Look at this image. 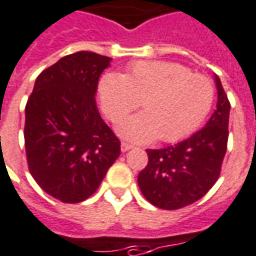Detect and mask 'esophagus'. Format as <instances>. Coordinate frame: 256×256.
<instances>
[{
  "label": "esophagus",
  "instance_id": "1",
  "mask_svg": "<svg viewBox=\"0 0 256 256\" xmlns=\"http://www.w3.org/2000/svg\"><path fill=\"white\" fill-rule=\"evenodd\" d=\"M130 148H134V146L130 144V143H126V142H122V143H121V151H122V152H126V151L130 150Z\"/></svg>",
  "mask_w": 256,
  "mask_h": 256
}]
</instances>
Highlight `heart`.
Segmentation results:
<instances>
[{
  "mask_svg": "<svg viewBox=\"0 0 256 256\" xmlns=\"http://www.w3.org/2000/svg\"><path fill=\"white\" fill-rule=\"evenodd\" d=\"M212 82L169 61H138L126 74L108 72L100 82L102 109L118 124L142 100L143 112L118 128L122 138L147 143L160 138L176 143L202 126L214 102Z\"/></svg>",
  "mask_w": 256,
  "mask_h": 256,
  "instance_id": "b5f03b06",
  "label": "heart"
}]
</instances>
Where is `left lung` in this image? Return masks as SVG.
I'll return each mask as SVG.
<instances>
[{"mask_svg": "<svg viewBox=\"0 0 256 256\" xmlns=\"http://www.w3.org/2000/svg\"><path fill=\"white\" fill-rule=\"evenodd\" d=\"M217 109L206 126L186 140L160 150H146L148 162L138 184L147 200L165 210H177L204 196L221 173L228 146L230 102L216 76Z\"/></svg>", "mask_w": 256, "mask_h": 256, "instance_id": "8db88e82", "label": "left lung"}]
</instances>
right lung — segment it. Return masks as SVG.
I'll return each mask as SVG.
<instances>
[{
	"label": "right lung",
	"instance_id": "1",
	"mask_svg": "<svg viewBox=\"0 0 256 256\" xmlns=\"http://www.w3.org/2000/svg\"><path fill=\"white\" fill-rule=\"evenodd\" d=\"M110 61L92 52L65 56L39 74L27 100L24 143L30 173L61 202L91 196L120 156V140L95 104L98 80Z\"/></svg>",
	"mask_w": 256,
	"mask_h": 256
}]
</instances>
